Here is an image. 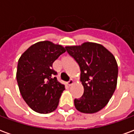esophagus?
Returning <instances> with one entry per match:
<instances>
[{"instance_id": "obj_1", "label": "esophagus", "mask_w": 134, "mask_h": 134, "mask_svg": "<svg viewBox=\"0 0 134 134\" xmlns=\"http://www.w3.org/2000/svg\"><path fill=\"white\" fill-rule=\"evenodd\" d=\"M73 83H74V81H73L72 79H70V80L68 81V82H67V84H68V85H69V86H71V85H72Z\"/></svg>"}]
</instances>
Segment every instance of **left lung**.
Here are the masks:
<instances>
[{
    "label": "left lung",
    "mask_w": 134,
    "mask_h": 134,
    "mask_svg": "<svg viewBox=\"0 0 134 134\" xmlns=\"http://www.w3.org/2000/svg\"><path fill=\"white\" fill-rule=\"evenodd\" d=\"M65 49L78 64L83 95L74 100L79 111L94 113L103 109L115 91L118 65L114 56L100 44L85 42Z\"/></svg>",
    "instance_id": "8db88e82"
}]
</instances>
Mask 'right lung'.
I'll return each instance as SVG.
<instances>
[{"label": "right lung", "instance_id": "add662e5", "mask_svg": "<svg viewBox=\"0 0 134 134\" xmlns=\"http://www.w3.org/2000/svg\"><path fill=\"white\" fill-rule=\"evenodd\" d=\"M66 52L61 45L49 41L31 46L19 59L16 80L25 102L39 113H49L57 108L64 85L59 82L52 64Z\"/></svg>", "mask_w": 134, "mask_h": 134}]
</instances>
